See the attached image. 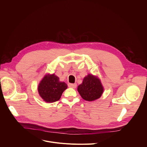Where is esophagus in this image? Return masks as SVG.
<instances>
[{
	"mask_svg": "<svg viewBox=\"0 0 147 147\" xmlns=\"http://www.w3.org/2000/svg\"><path fill=\"white\" fill-rule=\"evenodd\" d=\"M68 86L70 88H75L77 87V84L74 83V84H71V83H69L68 84Z\"/></svg>",
	"mask_w": 147,
	"mask_h": 147,
	"instance_id": "34e87169",
	"label": "esophagus"
}]
</instances>
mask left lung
I'll return each mask as SVG.
<instances>
[{"mask_svg":"<svg viewBox=\"0 0 147 147\" xmlns=\"http://www.w3.org/2000/svg\"><path fill=\"white\" fill-rule=\"evenodd\" d=\"M77 90L81 96L87 101L99 98L103 91L100 80L92 74H88L84 77L81 84L78 86Z\"/></svg>","mask_w":147,"mask_h":147,"instance_id":"8db88e82","label":"left lung"}]
</instances>
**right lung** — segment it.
Segmentation results:
<instances>
[{"mask_svg": "<svg viewBox=\"0 0 147 147\" xmlns=\"http://www.w3.org/2000/svg\"><path fill=\"white\" fill-rule=\"evenodd\" d=\"M67 88L66 84L60 82L54 74L46 75L38 86L40 97L47 102H53L60 99L62 93Z\"/></svg>", "mask_w": 147, "mask_h": 147, "instance_id": "1", "label": "right lung"}]
</instances>
